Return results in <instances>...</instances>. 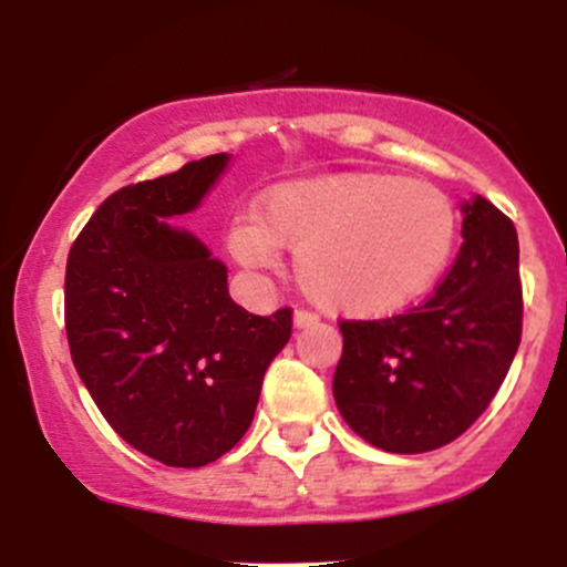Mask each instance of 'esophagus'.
Listing matches in <instances>:
<instances>
[{
    "instance_id": "1",
    "label": "esophagus",
    "mask_w": 567,
    "mask_h": 567,
    "mask_svg": "<svg viewBox=\"0 0 567 567\" xmlns=\"http://www.w3.org/2000/svg\"><path fill=\"white\" fill-rule=\"evenodd\" d=\"M292 324H296L298 330H301V328H311V324H317V315H311V311L298 309L296 315H292Z\"/></svg>"
}]
</instances>
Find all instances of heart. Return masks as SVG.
<instances>
[{"label":"heart","instance_id":"obj_1","mask_svg":"<svg viewBox=\"0 0 567 567\" xmlns=\"http://www.w3.org/2000/svg\"><path fill=\"white\" fill-rule=\"evenodd\" d=\"M455 237L458 216L437 186L396 173H338L266 192L258 218L234 220L229 247L245 266H275L285 247L311 303L381 320L434 288Z\"/></svg>","mask_w":567,"mask_h":567}]
</instances>
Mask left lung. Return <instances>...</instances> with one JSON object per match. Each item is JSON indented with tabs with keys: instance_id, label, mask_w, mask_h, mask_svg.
<instances>
[{
	"instance_id": "obj_1",
	"label": "left lung",
	"mask_w": 567,
	"mask_h": 567,
	"mask_svg": "<svg viewBox=\"0 0 567 567\" xmlns=\"http://www.w3.org/2000/svg\"><path fill=\"white\" fill-rule=\"evenodd\" d=\"M461 213L464 245L426 303L389 320L341 322L336 405L351 432L386 453H426L464 434L517 354V231L480 194Z\"/></svg>"
}]
</instances>
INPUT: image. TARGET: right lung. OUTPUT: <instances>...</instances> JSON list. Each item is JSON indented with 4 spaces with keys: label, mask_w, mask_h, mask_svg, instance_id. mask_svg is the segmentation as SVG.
Segmentation results:
<instances>
[{
    "label": "right lung",
    "mask_w": 567,
    "mask_h": 567,
    "mask_svg": "<svg viewBox=\"0 0 567 567\" xmlns=\"http://www.w3.org/2000/svg\"><path fill=\"white\" fill-rule=\"evenodd\" d=\"M231 154L114 192L66 264L71 360L127 445L197 470L250 429L266 368L292 315L256 317L229 296V269L171 218L194 213Z\"/></svg>",
    "instance_id": "obj_1"
}]
</instances>
